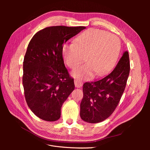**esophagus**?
Segmentation results:
<instances>
[{"mask_svg":"<svg viewBox=\"0 0 150 150\" xmlns=\"http://www.w3.org/2000/svg\"><path fill=\"white\" fill-rule=\"evenodd\" d=\"M74 84L76 88H81L83 86V82L80 80L78 79H76L74 80Z\"/></svg>","mask_w":150,"mask_h":150,"instance_id":"obj_1","label":"esophagus"}]
</instances>
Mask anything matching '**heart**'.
<instances>
[{
    "instance_id": "heart-1",
    "label": "heart",
    "mask_w": 150,
    "mask_h": 150,
    "mask_svg": "<svg viewBox=\"0 0 150 150\" xmlns=\"http://www.w3.org/2000/svg\"><path fill=\"white\" fill-rule=\"evenodd\" d=\"M120 51L117 36L98 29L86 30L76 39V43L67 42L62 47L64 61L71 69L84 59L88 62L72 72V76L80 79H89L94 73L96 76L106 74L115 65Z\"/></svg>"
}]
</instances>
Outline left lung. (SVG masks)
Returning <instances> with one entry per match:
<instances>
[{
  "instance_id": "1",
  "label": "left lung",
  "mask_w": 150,
  "mask_h": 150,
  "mask_svg": "<svg viewBox=\"0 0 150 150\" xmlns=\"http://www.w3.org/2000/svg\"><path fill=\"white\" fill-rule=\"evenodd\" d=\"M129 70V54L125 51L108 75L94 82L84 84L80 105L81 119L90 123H97L112 114L123 94Z\"/></svg>"
}]
</instances>
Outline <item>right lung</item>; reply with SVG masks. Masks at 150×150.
Returning a JSON list of instances; mask_svg holds the SVG:
<instances>
[{"label":"right lung","instance_id":"1","mask_svg":"<svg viewBox=\"0 0 150 150\" xmlns=\"http://www.w3.org/2000/svg\"><path fill=\"white\" fill-rule=\"evenodd\" d=\"M86 28L51 26L38 31L29 43L23 62L22 83L27 104L47 121L60 118L62 104L74 89L62 57L63 44Z\"/></svg>","mask_w":150,"mask_h":150}]
</instances>
